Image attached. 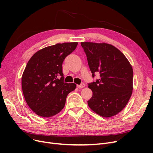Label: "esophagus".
Instances as JSON below:
<instances>
[{"instance_id": "obj_1", "label": "esophagus", "mask_w": 153, "mask_h": 153, "mask_svg": "<svg viewBox=\"0 0 153 153\" xmlns=\"http://www.w3.org/2000/svg\"><path fill=\"white\" fill-rule=\"evenodd\" d=\"M76 87L78 88V89H82V88H84L85 87V84L84 83H82L80 85H77Z\"/></svg>"}]
</instances>
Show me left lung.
Wrapping results in <instances>:
<instances>
[{
	"label": "left lung",
	"mask_w": 153,
	"mask_h": 153,
	"mask_svg": "<svg viewBox=\"0 0 153 153\" xmlns=\"http://www.w3.org/2000/svg\"><path fill=\"white\" fill-rule=\"evenodd\" d=\"M90 70L100 78L88 87L92 96L88 105L104 117L117 114L126 106L133 92V68L125 55L114 46L106 43L82 42Z\"/></svg>",
	"instance_id": "obj_1"
}]
</instances>
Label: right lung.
Masks as SVG:
<instances>
[{"label": "right lung", "instance_id": "right-lung-1", "mask_svg": "<svg viewBox=\"0 0 153 153\" xmlns=\"http://www.w3.org/2000/svg\"><path fill=\"white\" fill-rule=\"evenodd\" d=\"M77 45L49 46L36 52L27 62L22 76V91L27 105L39 116L49 117L59 113L68 94L75 89V84L64 82L62 65Z\"/></svg>", "mask_w": 153, "mask_h": 153}]
</instances>
